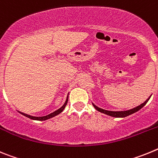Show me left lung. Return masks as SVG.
Returning <instances> with one entry per match:
<instances>
[{"mask_svg": "<svg viewBox=\"0 0 158 158\" xmlns=\"http://www.w3.org/2000/svg\"><path fill=\"white\" fill-rule=\"evenodd\" d=\"M150 100V98L147 99V100H146V101L143 103V104H142L141 105L138 106V107H135V108H133V109L128 110V111H106V110L101 109V108L98 107L97 106L94 105V104H93V106H94V107L96 108V110H97V111H100V112H102V113H104V114H106V115H110V116H112V117H117V118H118V117H120V118H123V117L128 116V115H131V114H133V113H135V112H137L138 111H139L141 108H142V107L146 105V103H147L148 100Z\"/></svg>", "mask_w": 158, "mask_h": 158, "instance_id": "1", "label": "left lung"}]
</instances>
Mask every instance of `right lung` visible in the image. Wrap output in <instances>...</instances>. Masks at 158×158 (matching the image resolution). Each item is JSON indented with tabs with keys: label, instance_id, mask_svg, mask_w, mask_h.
I'll return each instance as SVG.
<instances>
[{
	"label": "right lung",
	"instance_id": "right-lung-1",
	"mask_svg": "<svg viewBox=\"0 0 158 158\" xmlns=\"http://www.w3.org/2000/svg\"><path fill=\"white\" fill-rule=\"evenodd\" d=\"M67 102H68V97H67V99H66V100H65V104H64V105L62 106V107H61V108H59V109H58V110H57V111H54V112L51 113V114H49V115H46V116L35 117V116H31V115H27V114H25V113H23V112H19V113H20V114H22V115H24V116L27 117V118H31V119H35V120H40V121L47 120V119H48V118H52V117L55 116V115H58V114H60V113L62 112V111L64 110V108H65V106H66Z\"/></svg>",
	"mask_w": 158,
	"mask_h": 158
}]
</instances>
